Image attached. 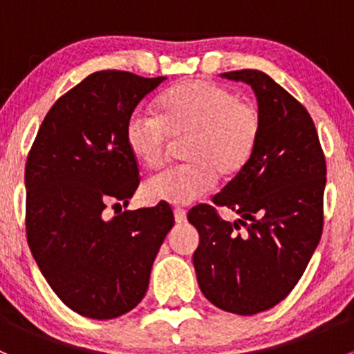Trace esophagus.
<instances>
[{
  "mask_svg": "<svg viewBox=\"0 0 354 354\" xmlns=\"http://www.w3.org/2000/svg\"><path fill=\"white\" fill-rule=\"evenodd\" d=\"M174 221H176V224H183L187 223V212H185L183 209H174Z\"/></svg>",
  "mask_w": 354,
  "mask_h": 354,
  "instance_id": "esophagus-1",
  "label": "esophagus"
}]
</instances>
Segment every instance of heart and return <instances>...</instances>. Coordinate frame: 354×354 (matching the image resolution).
<instances>
[{
  "instance_id": "1",
  "label": "heart",
  "mask_w": 354,
  "mask_h": 354,
  "mask_svg": "<svg viewBox=\"0 0 354 354\" xmlns=\"http://www.w3.org/2000/svg\"><path fill=\"white\" fill-rule=\"evenodd\" d=\"M262 130L259 109L231 88L209 80H187L160 95L156 114L135 111L127 121V145L147 169L167 159L171 138L185 140L187 164L156 174L145 183V197L185 205L216 183L217 173H240L255 152Z\"/></svg>"
}]
</instances>
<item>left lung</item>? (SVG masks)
Returning a JSON list of instances; mask_svg holds the SVG:
<instances>
[{"label":"left lung","mask_w":354,"mask_h":354,"mask_svg":"<svg viewBox=\"0 0 354 354\" xmlns=\"http://www.w3.org/2000/svg\"><path fill=\"white\" fill-rule=\"evenodd\" d=\"M221 77L253 88L262 130L248 164L214 197L240 219L223 221L207 203L188 212L200 234L194 266L212 305L255 315L286 298L319 245L326 157L308 111L269 75L238 70Z\"/></svg>","instance_id":"left-lung-1"}]
</instances>
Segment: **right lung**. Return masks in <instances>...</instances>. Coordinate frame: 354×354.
<instances>
[{
    "label": "right lung",
    "instance_id": "obj_1",
    "mask_svg": "<svg viewBox=\"0 0 354 354\" xmlns=\"http://www.w3.org/2000/svg\"><path fill=\"white\" fill-rule=\"evenodd\" d=\"M164 80L118 70L88 75L53 104L28 152V246L58 298L88 319H116L142 301L174 226L166 202L104 217L108 203L128 205L140 183L124 130Z\"/></svg>",
    "mask_w": 354,
    "mask_h": 354
}]
</instances>
